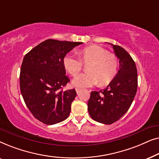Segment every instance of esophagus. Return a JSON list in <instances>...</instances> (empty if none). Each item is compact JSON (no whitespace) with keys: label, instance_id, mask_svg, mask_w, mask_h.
Listing matches in <instances>:
<instances>
[{"label":"esophagus","instance_id":"34e87169","mask_svg":"<svg viewBox=\"0 0 159 159\" xmlns=\"http://www.w3.org/2000/svg\"><path fill=\"white\" fill-rule=\"evenodd\" d=\"M75 90H76V92H77V94H78V93H79L80 92V91H81L82 90H81V89H80V88H75Z\"/></svg>","mask_w":159,"mask_h":159}]
</instances>
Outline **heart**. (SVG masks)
Listing matches in <instances>:
<instances>
[{
	"label": "heart",
	"instance_id": "b5f03b06",
	"mask_svg": "<svg viewBox=\"0 0 159 159\" xmlns=\"http://www.w3.org/2000/svg\"><path fill=\"white\" fill-rule=\"evenodd\" d=\"M79 57L72 54L64 56L63 64L71 76H76L82 70L84 64H87L88 72L80 74L73 80V84L80 88L94 85L98 82L99 85H106L116 75L119 60L114 54L98 45H91L81 50Z\"/></svg>",
	"mask_w": 159,
	"mask_h": 159
}]
</instances>
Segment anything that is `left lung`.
<instances>
[{"mask_svg":"<svg viewBox=\"0 0 159 159\" xmlns=\"http://www.w3.org/2000/svg\"><path fill=\"white\" fill-rule=\"evenodd\" d=\"M111 45L119 59V70L106 89L91 92L88 103L91 118L105 125L116 122L127 113L138 89V71L134 60L123 48Z\"/></svg>","mask_w":159,"mask_h":159,"instance_id":"1","label":"left lung"}]
</instances>
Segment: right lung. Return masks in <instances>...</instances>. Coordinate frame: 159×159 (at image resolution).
<instances>
[{
	"instance_id": "obj_1",
	"label": "right lung",
	"mask_w": 159,
	"mask_h": 159,
	"mask_svg": "<svg viewBox=\"0 0 159 159\" xmlns=\"http://www.w3.org/2000/svg\"><path fill=\"white\" fill-rule=\"evenodd\" d=\"M82 43L48 39L26 54L19 84L26 106L35 119L52 125L69 116L75 89L63 90L70 82L63 64L64 56Z\"/></svg>"
}]
</instances>
